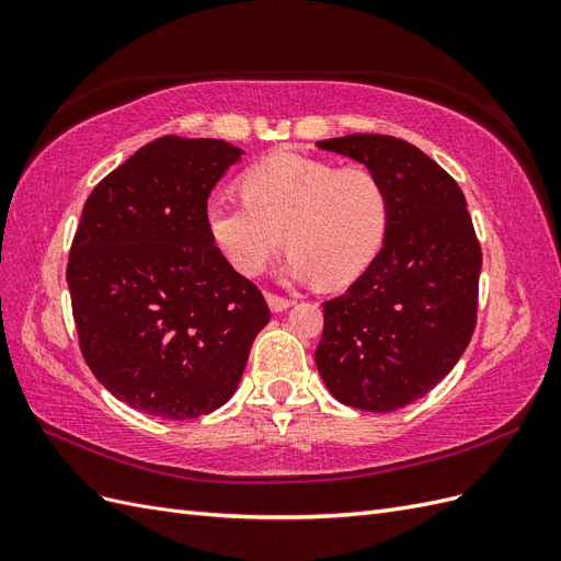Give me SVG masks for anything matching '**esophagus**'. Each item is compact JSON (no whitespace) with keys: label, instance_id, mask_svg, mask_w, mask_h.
<instances>
[{"label":"esophagus","instance_id":"1","mask_svg":"<svg viewBox=\"0 0 561 561\" xmlns=\"http://www.w3.org/2000/svg\"><path fill=\"white\" fill-rule=\"evenodd\" d=\"M266 301H268V309L274 313H280L285 309L293 307V299L287 297H280V295H274V293H266Z\"/></svg>","mask_w":561,"mask_h":561}]
</instances>
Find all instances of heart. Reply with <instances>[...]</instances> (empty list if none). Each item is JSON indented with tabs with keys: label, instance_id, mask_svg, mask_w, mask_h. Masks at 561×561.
Listing matches in <instances>:
<instances>
[{
	"label": "heart",
	"instance_id": "b5f03b06",
	"mask_svg": "<svg viewBox=\"0 0 561 561\" xmlns=\"http://www.w3.org/2000/svg\"><path fill=\"white\" fill-rule=\"evenodd\" d=\"M243 194L208 206L213 239L243 276L276 257L285 231L287 274L344 285L375 260L386 236L388 192L369 168L278 151L248 168Z\"/></svg>",
	"mask_w": 561,
	"mask_h": 561
}]
</instances>
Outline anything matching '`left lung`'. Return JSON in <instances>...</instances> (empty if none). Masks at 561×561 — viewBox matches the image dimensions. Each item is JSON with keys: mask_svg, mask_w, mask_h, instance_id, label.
I'll return each instance as SVG.
<instances>
[{"mask_svg": "<svg viewBox=\"0 0 561 561\" xmlns=\"http://www.w3.org/2000/svg\"><path fill=\"white\" fill-rule=\"evenodd\" d=\"M318 147L365 163L386 186L390 215L365 274L322 304L316 365L339 402L402 410L449 375L478 322L482 248L466 196L445 168L393 135Z\"/></svg>", "mask_w": 561, "mask_h": 561, "instance_id": "left-lung-1", "label": "left lung"}]
</instances>
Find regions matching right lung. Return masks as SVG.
Wrapping results in <instances>:
<instances>
[{"mask_svg":"<svg viewBox=\"0 0 561 561\" xmlns=\"http://www.w3.org/2000/svg\"><path fill=\"white\" fill-rule=\"evenodd\" d=\"M243 149L165 135L100 180L67 262L79 348L114 398L196 419L239 388L271 313L215 245L208 196Z\"/></svg>","mask_w":561,"mask_h":561,"instance_id":"1","label":"right lung"}]
</instances>
